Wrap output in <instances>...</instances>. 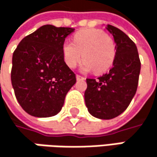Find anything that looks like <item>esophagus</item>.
I'll use <instances>...</instances> for the list:
<instances>
[{"label": "esophagus", "instance_id": "esophagus-1", "mask_svg": "<svg viewBox=\"0 0 157 157\" xmlns=\"http://www.w3.org/2000/svg\"><path fill=\"white\" fill-rule=\"evenodd\" d=\"M76 79L77 80H84V77L83 76H81V75H76Z\"/></svg>", "mask_w": 157, "mask_h": 157}]
</instances>
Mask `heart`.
<instances>
[{"mask_svg":"<svg viewBox=\"0 0 157 157\" xmlns=\"http://www.w3.org/2000/svg\"><path fill=\"white\" fill-rule=\"evenodd\" d=\"M116 54L113 39L100 29H84L74 36L73 43L65 42L63 45V55L66 65L75 68L84 60L82 70L103 74L112 67Z\"/></svg>","mask_w":157,"mask_h":157,"instance_id":"heart-1","label":"heart"}]
</instances>
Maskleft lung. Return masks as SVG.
<instances>
[{
	"mask_svg": "<svg viewBox=\"0 0 157 157\" xmlns=\"http://www.w3.org/2000/svg\"><path fill=\"white\" fill-rule=\"evenodd\" d=\"M116 54L110 71L97 79H86L84 100L88 112L100 119H112L130 105L138 85L141 63L135 43L120 29L107 25Z\"/></svg>",
	"mask_w": 157,
	"mask_h": 157,
	"instance_id": "8db88e82",
	"label": "left lung"
}]
</instances>
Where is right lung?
I'll return each instance as SVG.
<instances>
[{
  "instance_id": "1",
  "label": "right lung",
  "mask_w": 157,
  "mask_h": 157,
  "mask_svg": "<svg viewBox=\"0 0 157 157\" xmlns=\"http://www.w3.org/2000/svg\"><path fill=\"white\" fill-rule=\"evenodd\" d=\"M75 31L46 24L24 37L13 54L12 84L16 99L26 113L35 117L57 114L65 95L76 82L66 65L63 45Z\"/></svg>"
}]
</instances>
